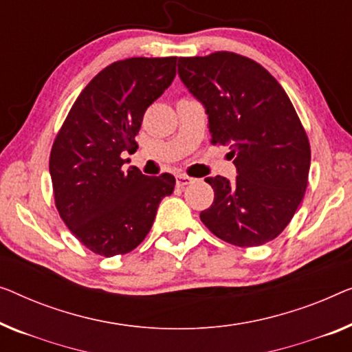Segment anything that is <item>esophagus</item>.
I'll list each match as a JSON object with an SVG mask.
<instances>
[{"instance_id": "1", "label": "esophagus", "mask_w": 352, "mask_h": 352, "mask_svg": "<svg viewBox=\"0 0 352 352\" xmlns=\"http://www.w3.org/2000/svg\"><path fill=\"white\" fill-rule=\"evenodd\" d=\"M176 182H177V187H186L188 184H192V182H195V179L190 176H186V175H179L176 177Z\"/></svg>"}]
</instances>
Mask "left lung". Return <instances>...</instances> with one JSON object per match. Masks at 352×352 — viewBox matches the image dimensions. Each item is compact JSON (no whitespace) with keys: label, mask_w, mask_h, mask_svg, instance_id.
Listing matches in <instances>:
<instances>
[{"label":"left lung","mask_w":352,"mask_h":352,"mask_svg":"<svg viewBox=\"0 0 352 352\" xmlns=\"http://www.w3.org/2000/svg\"><path fill=\"white\" fill-rule=\"evenodd\" d=\"M177 74L205 108L211 141L230 146L238 175L206 177L214 201L201 222L239 248L272 241L302 203L311 164L287 94L263 66L233 52L179 58Z\"/></svg>","instance_id":"obj_1"}]
</instances>
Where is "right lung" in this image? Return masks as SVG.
<instances>
[{
    "label": "right lung",
    "mask_w": 352,
    "mask_h": 352,
    "mask_svg": "<svg viewBox=\"0 0 352 352\" xmlns=\"http://www.w3.org/2000/svg\"><path fill=\"white\" fill-rule=\"evenodd\" d=\"M176 57L126 58L106 66L74 101L50 152L55 206L71 233L104 257L138 246L157 208L175 190L170 173L124 170L122 154L138 149L135 136L146 109L170 87Z\"/></svg>",
    "instance_id": "obj_1"
}]
</instances>
